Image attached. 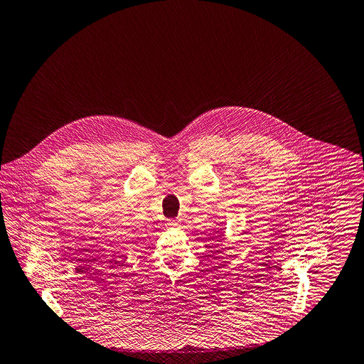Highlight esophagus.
Wrapping results in <instances>:
<instances>
[{"label": "esophagus", "instance_id": "esophagus-1", "mask_svg": "<svg viewBox=\"0 0 364 364\" xmlns=\"http://www.w3.org/2000/svg\"><path fill=\"white\" fill-rule=\"evenodd\" d=\"M178 225H180V221H178V220H170V221L167 223V227H170V228H178Z\"/></svg>", "mask_w": 364, "mask_h": 364}]
</instances>
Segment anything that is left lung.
<instances>
[{"instance_id": "8db88e82", "label": "left lung", "mask_w": 364, "mask_h": 364, "mask_svg": "<svg viewBox=\"0 0 364 364\" xmlns=\"http://www.w3.org/2000/svg\"><path fill=\"white\" fill-rule=\"evenodd\" d=\"M221 231H223V230H214V232H218V234H221ZM218 237H220V235H218Z\"/></svg>"}]
</instances>
